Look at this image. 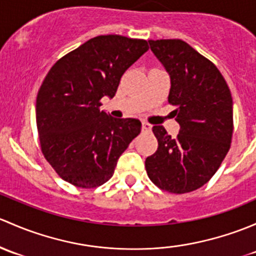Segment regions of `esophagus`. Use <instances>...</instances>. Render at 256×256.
Masks as SVG:
<instances>
[{
  "label": "esophagus",
  "instance_id": "obj_1",
  "mask_svg": "<svg viewBox=\"0 0 256 256\" xmlns=\"http://www.w3.org/2000/svg\"><path fill=\"white\" fill-rule=\"evenodd\" d=\"M152 126L148 122H143V124H142V129H143V132H150L152 130Z\"/></svg>",
  "mask_w": 256,
  "mask_h": 256
}]
</instances>
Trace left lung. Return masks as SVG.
Wrapping results in <instances>:
<instances>
[{
  "label": "left lung",
  "instance_id": "obj_1",
  "mask_svg": "<svg viewBox=\"0 0 256 256\" xmlns=\"http://www.w3.org/2000/svg\"><path fill=\"white\" fill-rule=\"evenodd\" d=\"M150 49L170 75L168 104L180 132L171 138L154 126L158 150L146 158L152 184L171 194L194 191L222 164L233 136V100L212 62L180 39L149 40Z\"/></svg>",
  "mask_w": 256,
  "mask_h": 256
}]
</instances>
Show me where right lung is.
<instances>
[{
	"label": "right lung",
	"instance_id": "right-lung-1",
	"mask_svg": "<svg viewBox=\"0 0 256 256\" xmlns=\"http://www.w3.org/2000/svg\"><path fill=\"white\" fill-rule=\"evenodd\" d=\"M148 49L143 39L98 36L46 74L36 96V128L42 152L62 180L94 188L112 178L142 123L100 110L101 98L114 96L123 74Z\"/></svg>",
	"mask_w": 256,
	"mask_h": 256
}]
</instances>
